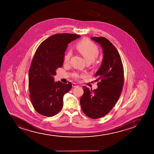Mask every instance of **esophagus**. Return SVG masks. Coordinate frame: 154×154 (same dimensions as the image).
I'll use <instances>...</instances> for the list:
<instances>
[{
  "label": "esophagus",
  "instance_id": "1",
  "mask_svg": "<svg viewBox=\"0 0 154 154\" xmlns=\"http://www.w3.org/2000/svg\"><path fill=\"white\" fill-rule=\"evenodd\" d=\"M78 85H76L75 83H73L72 84V87H78Z\"/></svg>",
  "mask_w": 154,
  "mask_h": 154
}]
</instances>
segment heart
<instances>
[{
	"label": "heart",
	"instance_id": "b5f03b06",
	"mask_svg": "<svg viewBox=\"0 0 154 154\" xmlns=\"http://www.w3.org/2000/svg\"><path fill=\"white\" fill-rule=\"evenodd\" d=\"M75 48L78 52L81 54L87 63H91L97 58L99 54V49L97 46L92 41L87 38H84L75 45ZM72 55L71 52L68 51L66 54L64 58L65 64L68 63ZM84 74L74 73L73 76L75 79L82 77Z\"/></svg>",
	"mask_w": 154,
	"mask_h": 154
}]
</instances>
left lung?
<instances>
[{"instance_id": "left-lung-1", "label": "left lung", "mask_w": 154, "mask_h": 154, "mask_svg": "<svg viewBox=\"0 0 154 154\" xmlns=\"http://www.w3.org/2000/svg\"><path fill=\"white\" fill-rule=\"evenodd\" d=\"M91 38L101 45L104 55L95 74L99 81L97 89L90 90L83 86L80 104L87 116L96 119L107 115L119 99L124 84V69L120 55L112 42L104 37Z\"/></svg>"}]
</instances>
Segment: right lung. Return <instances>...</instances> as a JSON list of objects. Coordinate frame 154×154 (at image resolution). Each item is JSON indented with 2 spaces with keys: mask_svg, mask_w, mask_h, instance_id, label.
Masks as SVG:
<instances>
[{
  "mask_svg": "<svg viewBox=\"0 0 154 154\" xmlns=\"http://www.w3.org/2000/svg\"><path fill=\"white\" fill-rule=\"evenodd\" d=\"M74 34H54L37 48L29 70V89L32 105L39 114L52 117L60 112L64 94L70 90L72 84L55 82L53 76L62 67L68 44L80 37Z\"/></svg>",
  "mask_w": 154,
  "mask_h": 154,
  "instance_id": "1",
  "label": "right lung"
}]
</instances>
